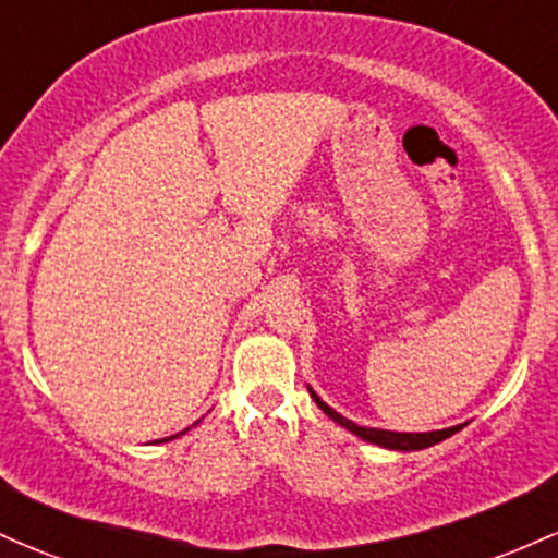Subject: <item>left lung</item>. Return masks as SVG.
I'll list each match as a JSON object with an SVG mask.
<instances>
[{
	"mask_svg": "<svg viewBox=\"0 0 558 558\" xmlns=\"http://www.w3.org/2000/svg\"><path fill=\"white\" fill-rule=\"evenodd\" d=\"M310 395H312V400L317 402V408H320L326 415H330V418H333L336 424H341L344 428H349V432H352V434H357V437L365 439V442L381 445V448H389V450H424V448H432V445H437V442H442V439L452 437V434H456L458 428H463V426H450V428H439V432L408 434V432H387V428L357 426V424H354V421H349L341 413H336L333 408H328L326 402H323L320 397H317L312 389H310Z\"/></svg>",
	"mask_w": 558,
	"mask_h": 558,
	"instance_id": "left-lung-1",
	"label": "left lung"
}]
</instances>
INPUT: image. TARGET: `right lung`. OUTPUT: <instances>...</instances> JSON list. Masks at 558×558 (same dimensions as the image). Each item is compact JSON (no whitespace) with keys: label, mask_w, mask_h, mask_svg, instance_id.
Returning a JSON list of instances; mask_svg holds the SVG:
<instances>
[{"label":"right lung","mask_w":558,"mask_h":558,"mask_svg":"<svg viewBox=\"0 0 558 558\" xmlns=\"http://www.w3.org/2000/svg\"><path fill=\"white\" fill-rule=\"evenodd\" d=\"M169 439H174V437H169Z\"/></svg>","instance_id":"right-lung-1"}]
</instances>
